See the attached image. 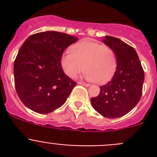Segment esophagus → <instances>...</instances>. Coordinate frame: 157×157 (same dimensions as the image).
<instances>
[{
    "label": "esophagus",
    "instance_id": "esophagus-1",
    "mask_svg": "<svg viewBox=\"0 0 157 157\" xmlns=\"http://www.w3.org/2000/svg\"><path fill=\"white\" fill-rule=\"evenodd\" d=\"M78 84H81V85H82V86H85L86 87H89L90 86V84H89V83H86V82H78Z\"/></svg>",
    "mask_w": 157,
    "mask_h": 157
}]
</instances>
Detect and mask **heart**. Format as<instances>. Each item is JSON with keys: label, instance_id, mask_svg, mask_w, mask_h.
<instances>
[{"label": "heart", "instance_id": "heart-1", "mask_svg": "<svg viewBox=\"0 0 157 157\" xmlns=\"http://www.w3.org/2000/svg\"><path fill=\"white\" fill-rule=\"evenodd\" d=\"M71 52H66L60 58V64L67 75L75 78L86 71L84 77L104 84L114 75L117 67V56L112 48L91 41H83L74 45ZM85 66H84V65Z\"/></svg>", "mask_w": 157, "mask_h": 157}]
</instances>
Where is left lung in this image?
<instances>
[{"label": "left lung", "instance_id": "left-lung-1", "mask_svg": "<svg viewBox=\"0 0 157 157\" xmlns=\"http://www.w3.org/2000/svg\"><path fill=\"white\" fill-rule=\"evenodd\" d=\"M104 43L116 52L117 67L110 82L100 86L98 97L91 98L93 108L109 119L127 114L139 102L145 75L135 49L122 40L105 36Z\"/></svg>", "mask_w": 157, "mask_h": 157}]
</instances>
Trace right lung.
Wrapping results in <instances>:
<instances>
[{
	"label": "right lung",
	"instance_id": "obj_1",
	"mask_svg": "<svg viewBox=\"0 0 157 157\" xmlns=\"http://www.w3.org/2000/svg\"><path fill=\"white\" fill-rule=\"evenodd\" d=\"M78 37L57 31L32 34L14 62V80L19 99L30 110L47 114L66 102L77 83L64 74L60 58Z\"/></svg>",
	"mask_w": 157,
	"mask_h": 157
}]
</instances>
